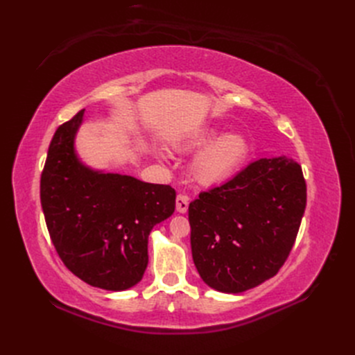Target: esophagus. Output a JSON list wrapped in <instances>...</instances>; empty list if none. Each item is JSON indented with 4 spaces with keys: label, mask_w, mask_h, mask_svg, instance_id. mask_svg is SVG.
I'll return each mask as SVG.
<instances>
[{
    "label": "esophagus",
    "mask_w": 355,
    "mask_h": 355,
    "mask_svg": "<svg viewBox=\"0 0 355 355\" xmlns=\"http://www.w3.org/2000/svg\"><path fill=\"white\" fill-rule=\"evenodd\" d=\"M176 210L179 213H187V210H188V197L187 196L179 194L176 197Z\"/></svg>",
    "instance_id": "esophagus-1"
}]
</instances>
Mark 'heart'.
<instances>
[{"label":"heart","mask_w":355,"mask_h":355,"mask_svg":"<svg viewBox=\"0 0 355 355\" xmlns=\"http://www.w3.org/2000/svg\"><path fill=\"white\" fill-rule=\"evenodd\" d=\"M216 135V130L207 128L192 136L189 141L180 144V146L185 149L198 148L211 142ZM247 155H249V142L245 136L239 132L225 133L196 155L192 161V175L201 185L211 187L222 184L241 167Z\"/></svg>","instance_id":"1"}]
</instances>
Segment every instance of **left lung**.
<instances>
[{
    "label": "left lung",
    "instance_id": "obj_1",
    "mask_svg": "<svg viewBox=\"0 0 355 355\" xmlns=\"http://www.w3.org/2000/svg\"><path fill=\"white\" fill-rule=\"evenodd\" d=\"M306 206L302 167L284 155L253 161L189 204L192 259L202 282L241 293L274 277Z\"/></svg>",
    "mask_w": 355,
    "mask_h": 355
}]
</instances>
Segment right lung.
Listing matches in <instances>:
<instances>
[{
  "label": "right lung",
  "mask_w": 355,
  "mask_h": 355,
  "mask_svg": "<svg viewBox=\"0 0 355 355\" xmlns=\"http://www.w3.org/2000/svg\"><path fill=\"white\" fill-rule=\"evenodd\" d=\"M84 110L53 136L40 196L47 230L68 270L93 287L121 292L142 280L148 237L170 218L176 191L85 166L75 153Z\"/></svg>",
  "instance_id": "right-lung-1"
}]
</instances>
